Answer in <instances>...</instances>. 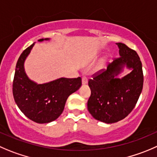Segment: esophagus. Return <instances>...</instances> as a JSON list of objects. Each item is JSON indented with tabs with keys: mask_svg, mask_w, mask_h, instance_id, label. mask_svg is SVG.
Returning a JSON list of instances; mask_svg holds the SVG:
<instances>
[{
	"mask_svg": "<svg viewBox=\"0 0 157 157\" xmlns=\"http://www.w3.org/2000/svg\"><path fill=\"white\" fill-rule=\"evenodd\" d=\"M87 83H88L87 78H86V77H83V78H82V84L86 85V84H87Z\"/></svg>",
	"mask_w": 157,
	"mask_h": 157,
	"instance_id": "1",
	"label": "esophagus"
}]
</instances>
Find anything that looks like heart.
<instances>
[{
    "label": "heart",
    "instance_id": "1",
    "mask_svg": "<svg viewBox=\"0 0 157 157\" xmlns=\"http://www.w3.org/2000/svg\"><path fill=\"white\" fill-rule=\"evenodd\" d=\"M106 57H104V58L102 59V60L100 61V63H99L98 66H97V69H96V71H100L101 69H103V67H104L105 63H106Z\"/></svg>",
    "mask_w": 157,
    "mask_h": 157
}]
</instances>
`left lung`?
<instances>
[{
    "label": "left lung",
    "mask_w": 157,
    "mask_h": 157,
    "mask_svg": "<svg viewBox=\"0 0 157 157\" xmlns=\"http://www.w3.org/2000/svg\"><path fill=\"white\" fill-rule=\"evenodd\" d=\"M116 44L121 57L88 82L91 90L88 111L94 119L106 124L117 123L128 116L134 108L144 85L142 63L138 54L124 44ZM125 68L131 72L118 78Z\"/></svg>",
    "instance_id": "left-lung-1"
}]
</instances>
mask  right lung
Listing matches in <instances>:
<instances>
[{
    "label": "right lung",
    "instance_id": "add662e5",
    "mask_svg": "<svg viewBox=\"0 0 157 157\" xmlns=\"http://www.w3.org/2000/svg\"><path fill=\"white\" fill-rule=\"evenodd\" d=\"M40 39L39 42L50 40ZM35 43L23 51L17 60L13 83L14 101L21 112L37 124L55 121L63 113L68 97L81 86V78L65 77L48 83H38L30 80L24 69V63Z\"/></svg>",
    "mask_w": 157,
    "mask_h": 157
}]
</instances>
